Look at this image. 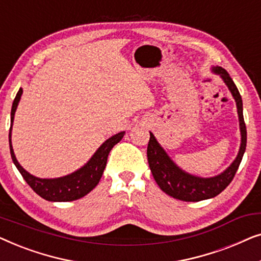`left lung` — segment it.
I'll return each instance as SVG.
<instances>
[{
	"instance_id": "obj_1",
	"label": "left lung",
	"mask_w": 261,
	"mask_h": 261,
	"mask_svg": "<svg viewBox=\"0 0 261 261\" xmlns=\"http://www.w3.org/2000/svg\"><path fill=\"white\" fill-rule=\"evenodd\" d=\"M212 72L222 78L224 84L229 89L231 96L235 99L240 126L241 144L239 153L233 163L223 172L214 177L204 178L191 174L181 170L172 159L170 158L165 149L162 147L153 133L149 132V141L147 146V159L151 172L159 188L171 197L185 202H198L203 199L215 197L226 189L237 173L247 144V130L242 114V98L237 85L234 84L229 73L221 66L212 67Z\"/></svg>"
}]
</instances>
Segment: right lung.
I'll list each match as a JSON object with an SVG mask.
<instances>
[{"mask_svg":"<svg viewBox=\"0 0 261 261\" xmlns=\"http://www.w3.org/2000/svg\"><path fill=\"white\" fill-rule=\"evenodd\" d=\"M22 96V89H19L14 99L10 112V129H9V148L10 155H12L13 163L15 164L16 169L19 170L21 176L27 181V184L33 189L34 192L49 202H70L76 201L78 198L84 197L88 195L101 179L103 171L106 169L107 159H108L109 152L117 142L122 140L124 132H120L112 138L107 139L103 144L97 148L94 155L84 164L81 169L74 172L66 174V176L58 178H39L35 177L30 172H27L20 163L17 162L12 145V127L14 122V116L19 102Z\"/></svg>","mask_w":261,"mask_h":261,"instance_id":"obj_1","label":"right lung"}]
</instances>
